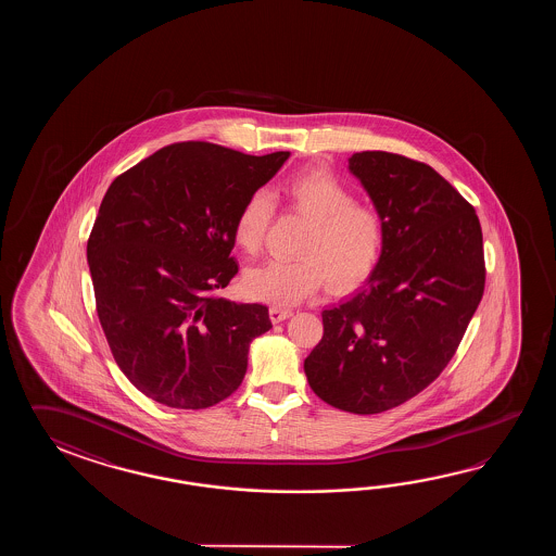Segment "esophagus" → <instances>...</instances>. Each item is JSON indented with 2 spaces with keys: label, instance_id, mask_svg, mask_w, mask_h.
<instances>
[{
  "label": "esophagus",
  "instance_id": "obj_1",
  "mask_svg": "<svg viewBox=\"0 0 556 556\" xmlns=\"http://www.w3.org/2000/svg\"><path fill=\"white\" fill-rule=\"evenodd\" d=\"M292 316V309H282V307H270V319L274 324H280L283 319H288Z\"/></svg>",
  "mask_w": 556,
  "mask_h": 556
}]
</instances>
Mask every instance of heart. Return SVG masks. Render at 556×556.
Segmentation results:
<instances>
[{"mask_svg": "<svg viewBox=\"0 0 556 556\" xmlns=\"http://www.w3.org/2000/svg\"><path fill=\"white\" fill-rule=\"evenodd\" d=\"M288 206L307 220L298 261H268L252 266L242 288L252 300L292 307L314 294L321 280L330 292H348L378 266L386 226L374 208L355 201L352 189L326 170H307L283 187ZM274 214L268 190L258 189L240 206L235 242L256 254Z\"/></svg>", "mask_w": 556, "mask_h": 556, "instance_id": "b5f03b06", "label": "heart"}]
</instances>
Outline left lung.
I'll list each match as a JSON object with an SVG mask.
<instances>
[{
	"instance_id": "obj_1",
	"label": "left lung",
	"mask_w": 556,
	"mask_h": 556,
	"mask_svg": "<svg viewBox=\"0 0 556 556\" xmlns=\"http://www.w3.org/2000/svg\"><path fill=\"white\" fill-rule=\"evenodd\" d=\"M348 168L381 216L386 240L364 286L321 312L324 336L304 371L319 400L381 414L450 364L483 298V235L471 204L429 165L364 151Z\"/></svg>"
}]
</instances>
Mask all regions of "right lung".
Wrapping results in <instances>:
<instances>
[{"label":"right lung","instance_id":"obj_1","mask_svg":"<svg viewBox=\"0 0 556 556\" xmlns=\"http://www.w3.org/2000/svg\"><path fill=\"white\" fill-rule=\"evenodd\" d=\"M290 153L177 142L106 189L87 242L94 302L121 371L166 407L204 409L242 383L264 304L218 292L237 276L235 220Z\"/></svg>","mask_w":556,"mask_h":556}]
</instances>
